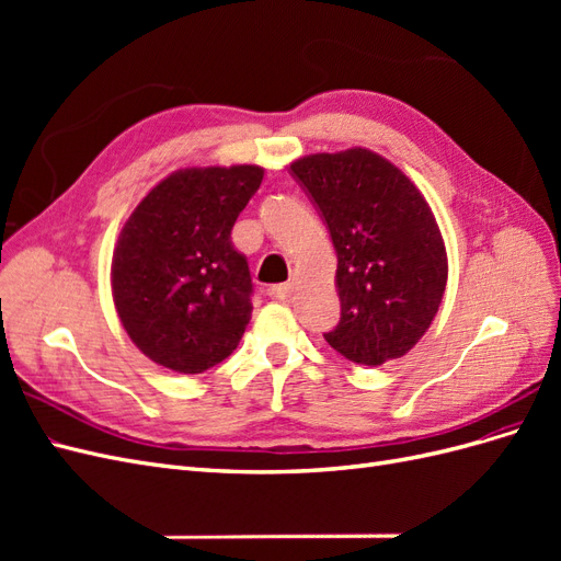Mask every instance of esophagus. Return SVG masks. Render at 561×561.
<instances>
[{"mask_svg":"<svg viewBox=\"0 0 561 561\" xmlns=\"http://www.w3.org/2000/svg\"><path fill=\"white\" fill-rule=\"evenodd\" d=\"M293 293H295V287H293L290 283L271 285V287H268V290H266V295H268L271 299H278V301H285V299H290V297H293Z\"/></svg>","mask_w":561,"mask_h":561,"instance_id":"esophagus-1","label":"esophagus"}]
</instances>
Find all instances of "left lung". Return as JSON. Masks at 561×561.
<instances>
[{
	"instance_id": "1",
	"label": "left lung",
	"mask_w": 561,
	"mask_h": 561,
	"mask_svg": "<svg viewBox=\"0 0 561 561\" xmlns=\"http://www.w3.org/2000/svg\"><path fill=\"white\" fill-rule=\"evenodd\" d=\"M290 168L336 250L342 318L325 342L367 367L402 358L431 328L447 287V250L426 198L365 147Z\"/></svg>"
}]
</instances>
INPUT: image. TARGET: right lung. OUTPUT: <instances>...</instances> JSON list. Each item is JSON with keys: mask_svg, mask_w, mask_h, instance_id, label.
I'll return each mask as SVG.
<instances>
[{"mask_svg": "<svg viewBox=\"0 0 561 561\" xmlns=\"http://www.w3.org/2000/svg\"><path fill=\"white\" fill-rule=\"evenodd\" d=\"M262 178L260 165L184 168L126 219L112 257V297L149 360L201 375L239 346L252 278L231 229Z\"/></svg>", "mask_w": 561, "mask_h": 561, "instance_id": "right-lung-1", "label": "right lung"}]
</instances>
